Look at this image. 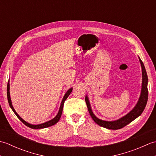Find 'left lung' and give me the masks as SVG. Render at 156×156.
Returning <instances> with one entry per match:
<instances>
[{
    "mask_svg": "<svg viewBox=\"0 0 156 156\" xmlns=\"http://www.w3.org/2000/svg\"><path fill=\"white\" fill-rule=\"evenodd\" d=\"M140 61L141 63V69H142V87H141V95L137 105H135V107L133 108V110H131L127 115H126L122 118L114 121H106L101 120V119L96 117V116H94V115L93 114V112L92 111L90 105V102H89L88 97L87 96L86 97L85 101H86V103H87V105L89 113H90L92 119H93L96 123L101 126L102 127L109 129H112V130H117V129H121L122 127H124L125 126L128 125L129 123H130L131 121L135 120V119L138 117L140 115H141V114L143 112L145 106H146L147 99H148V90H147L148 78H147V72H146V70H145L144 63L142 62L141 59H140Z\"/></svg>",
    "mask_w": 156,
    "mask_h": 156,
    "instance_id": "1",
    "label": "left lung"
}]
</instances>
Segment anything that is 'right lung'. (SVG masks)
<instances>
[{"label":"right lung","mask_w":156,"mask_h":156,"mask_svg":"<svg viewBox=\"0 0 156 156\" xmlns=\"http://www.w3.org/2000/svg\"><path fill=\"white\" fill-rule=\"evenodd\" d=\"M9 89H10V87H9V83H8L7 84V98H8V102H9V104L10 107L11 108V109L12 110V111L15 112V114L16 115V117L19 118V119L20 121H21L22 122H23L26 126H27V127H30L31 129H43V128H46V127H50V126H52L55 125V123H57V122L59 121V119H60L61 116H62V111H63V107H64V102L67 99V98L68 97V96L69 95V94L71 93L72 91V88H69V90L66 92V94L64 95V98H63L62 102H61V105H60V107H59V111H58V115L55 116V117H54L51 120L49 121L48 122H45L44 123H42V124H39V125H31L30 123H28L27 122H26L25 121L23 120V119L20 117V116L16 113V112L15 111V110L13 108L12 105V102H11V97H10V91H9Z\"/></svg>","instance_id":"1"}]
</instances>
